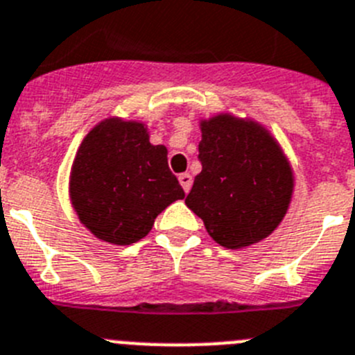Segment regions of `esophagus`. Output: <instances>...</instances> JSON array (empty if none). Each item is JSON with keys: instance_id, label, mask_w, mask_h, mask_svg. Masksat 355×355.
I'll return each instance as SVG.
<instances>
[{"instance_id": "esophagus-1", "label": "esophagus", "mask_w": 355, "mask_h": 355, "mask_svg": "<svg viewBox=\"0 0 355 355\" xmlns=\"http://www.w3.org/2000/svg\"><path fill=\"white\" fill-rule=\"evenodd\" d=\"M180 183H181V187H183L184 191H190L191 175L188 174V172H183V174H180Z\"/></svg>"}]
</instances>
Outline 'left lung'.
<instances>
[{
  "mask_svg": "<svg viewBox=\"0 0 355 355\" xmlns=\"http://www.w3.org/2000/svg\"><path fill=\"white\" fill-rule=\"evenodd\" d=\"M200 126L202 171L184 202L225 248L264 239L291 202L294 180L284 153L255 123L216 116Z\"/></svg>",
  "mask_w": 355,
  "mask_h": 355,
  "instance_id": "obj_1",
  "label": "left lung"
}]
</instances>
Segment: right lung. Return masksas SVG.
Wrapping results in <instances>:
<instances>
[{"label": "right lung", "mask_w": 355, "mask_h": 355, "mask_svg": "<svg viewBox=\"0 0 355 355\" xmlns=\"http://www.w3.org/2000/svg\"><path fill=\"white\" fill-rule=\"evenodd\" d=\"M71 204L98 239L132 245L184 191L167 164V148L153 146L144 125L107 119L77 151L70 178Z\"/></svg>", "instance_id": "obj_1"}]
</instances>
